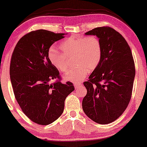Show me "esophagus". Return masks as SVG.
Listing matches in <instances>:
<instances>
[{
	"label": "esophagus",
	"mask_w": 147,
	"mask_h": 147,
	"mask_svg": "<svg viewBox=\"0 0 147 147\" xmlns=\"http://www.w3.org/2000/svg\"><path fill=\"white\" fill-rule=\"evenodd\" d=\"M81 85H82V83H77V84L75 83V84H74V88H75V89H76L77 88H78V87Z\"/></svg>",
	"instance_id": "34e87169"
}]
</instances>
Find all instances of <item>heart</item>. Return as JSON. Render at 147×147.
<instances>
[{
  "instance_id": "heart-1",
  "label": "heart",
  "mask_w": 147,
  "mask_h": 147,
  "mask_svg": "<svg viewBox=\"0 0 147 147\" xmlns=\"http://www.w3.org/2000/svg\"><path fill=\"white\" fill-rule=\"evenodd\" d=\"M62 52L54 47L48 51L49 61L59 71L65 73L68 69L67 58L74 56V68L64 76V79L79 83L85 78L88 71L98 67L102 57V45L95 36H71L60 44Z\"/></svg>"
}]
</instances>
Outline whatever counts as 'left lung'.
<instances>
[{"label":"left lung","instance_id":"8db88e82","mask_svg":"<svg viewBox=\"0 0 147 147\" xmlns=\"http://www.w3.org/2000/svg\"><path fill=\"white\" fill-rule=\"evenodd\" d=\"M96 35L102 45V57L83 84L87 93L83 111L98 124L112 123L126 110L131 98L135 67L126 40L112 28L102 26L86 32Z\"/></svg>","mask_w":147,"mask_h":147}]
</instances>
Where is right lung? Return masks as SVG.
<instances>
[{"label": "right lung", "mask_w": 147, "mask_h": 147, "mask_svg": "<svg viewBox=\"0 0 147 147\" xmlns=\"http://www.w3.org/2000/svg\"><path fill=\"white\" fill-rule=\"evenodd\" d=\"M64 35L32 31L20 38L12 54L9 71L15 98L23 113L39 125L57 120L64 111L65 98L74 90L71 82H61L59 71L48 58L49 48Z\"/></svg>", "instance_id": "obj_1"}]
</instances>
